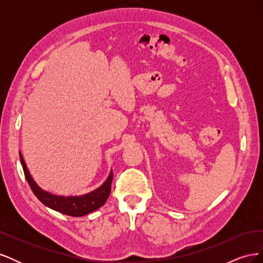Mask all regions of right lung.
<instances>
[{"label": "right lung", "mask_w": 263, "mask_h": 263, "mask_svg": "<svg viewBox=\"0 0 263 263\" xmlns=\"http://www.w3.org/2000/svg\"><path fill=\"white\" fill-rule=\"evenodd\" d=\"M20 159L23 165L24 174H25L28 184L31 190H33V192L37 196L38 200L46 206H48V208L61 214H66L69 215V216L74 217L84 216V215L93 211H97L102 205H104L107 197L109 196L110 185H112L113 181V172L109 173L107 180L103 183V185H101L97 190H94L93 192L81 196H57L46 192V191L39 187L29 174L26 163L24 161L21 153Z\"/></svg>", "instance_id": "right-lung-1"}]
</instances>
